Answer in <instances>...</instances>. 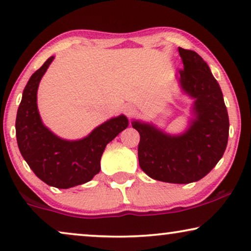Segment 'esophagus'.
<instances>
[{
  "mask_svg": "<svg viewBox=\"0 0 251 251\" xmlns=\"http://www.w3.org/2000/svg\"><path fill=\"white\" fill-rule=\"evenodd\" d=\"M136 108L133 105H126L125 107V113L126 114V116H129V118H132L133 115L136 114Z\"/></svg>",
  "mask_w": 251,
  "mask_h": 251,
  "instance_id": "obj_1",
  "label": "esophagus"
}]
</instances>
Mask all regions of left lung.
Instances as JSON below:
<instances>
[{
    "label": "left lung",
    "mask_w": 251,
    "mask_h": 251,
    "mask_svg": "<svg viewBox=\"0 0 251 251\" xmlns=\"http://www.w3.org/2000/svg\"><path fill=\"white\" fill-rule=\"evenodd\" d=\"M184 70L179 83L194 98L195 118L181 135L171 136L149 123L132 122L139 132V166L147 176L173 184L200 180L222 159L229 121L224 98L207 63L192 50L178 48Z\"/></svg>",
    "instance_id": "1"
}]
</instances>
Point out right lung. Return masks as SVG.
I'll use <instances>...</instances> for the list:
<instances>
[{
  "label": "right lung",
  "mask_w": 251,
  "mask_h": 251,
  "mask_svg": "<svg viewBox=\"0 0 251 251\" xmlns=\"http://www.w3.org/2000/svg\"><path fill=\"white\" fill-rule=\"evenodd\" d=\"M53 57L27 82L17 112L16 137L20 153L34 174L57 188H70L91 180L100 171L106 145L129 125L125 115L113 118L80 140H65L41 121L36 104L37 88Z\"/></svg>",
  "instance_id": "1"
}]
</instances>
